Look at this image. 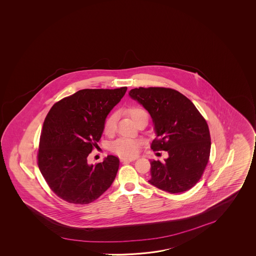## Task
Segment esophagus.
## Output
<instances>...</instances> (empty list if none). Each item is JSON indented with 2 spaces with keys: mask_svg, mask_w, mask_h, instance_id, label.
<instances>
[{
  "mask_svg": "<svg viewBox=\"0 0 256 256\" xmlns=\"http://www.w3.org/2000/svg\"><path fill=\"white\" fill-rule=\"evenodd\" d=\"M136 160V157H133V158H126V157H122V158H120V162H134Z\"/></svg>",
  "mask_w": 256,
  "mask_h": 256,
  "instance_id": "34e87169",
  "label": "esophagus"
}]
</instances>
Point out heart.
<instances>
[{
    "mask_svg": "<svg viewBox=\"0 0 256 256\" xmlns=\"http://www.w3.org/2000/svg\"><path fill=\"white\" fill-rule=\"evenodd\" d=\"M128 114H130V117L134 122H136L139 118L142 117L144 115H147L146 112L142 108H139V107H130V109H128ZM116 120H117V115L115 114H112L110 116L107 118L104 123V132L106 134H110L114 132L115 130V125H116ZM112 149L117 154L130 157L136 154V149H138V142L131 139H118L112 144Z\"/></svg>",
    "mask_w": 256,
    "mask_h": 256,
    "instance_id": "obj_1",
    "label": "heart"
}]
</instances>
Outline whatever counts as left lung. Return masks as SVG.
Listing matches in <instances>:
<instances>
[{
    "mask_svg": "<svg viewBox=\"0 0 256 256\" xmlns=\"http://www.w3.org/2000/svg\"><path fill=\"white\" fill-rule=\"evenodd\" d=\"M130 96L151 115L154 151L168 152L164 162L150 160V184L170 194L183 193L201 178L210 152L206 120L188 98L174 89L134 88Z\"/></svg>",
    "mask_w": 256,
    "mask_h": 256,
    "instance_id": "8db88e82",
    "label": "left lung"
}]
</instances>
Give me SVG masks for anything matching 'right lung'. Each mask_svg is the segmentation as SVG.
Instances as JSON below:
<instances>
[{"label": "right lung", "mask_w": 256, "mask_h": 256, "mask_svg": "<svg viewBox=\"0 0 256 256\" xmlns=\"http://www.w3.org/2000/svg\"><path fill=\"white\" fill-rule=\"evenodd\" d=\"M126 88L83 89L56 102L44 122L38 167L50 188L64 201L86 204L112 184L120 160L108 155L92 165L88 156L96 146L106 118Z\"/></svg>", "instance_id": "1"}]
</instances>
